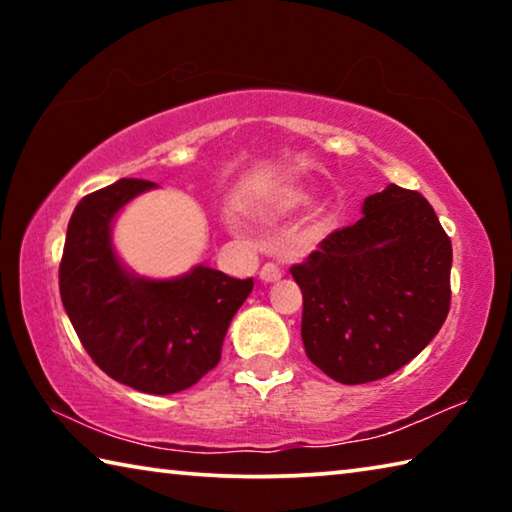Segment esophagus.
<instances>
[{
  "instance_id": "34e87169",
  "label": "esophagus",
  "mask_w": 512,
  "mask_h": 512,
  "mask_svg": "<svg viewBox=\"0 0 512 512\" xmlns=\"http://www.w3.org/2000/svg\"><path fill=\"white\" fill-rule=\"evenodd\" d=\"M282 277V271H280V266L277 264H273V262H268V264H264L262 266V271H259V280L262 282H266V284H271V282H277Z\"/></svg>"
}]
</instances>
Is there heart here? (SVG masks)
Masks as SVG:
<instances>
[{
	"label": "heart",
	"mask_w": 512,
	"mask_h": 512,
	"mask_svg": "<svg viewBox=\"0 0 512 512\" xmlns=\"http://www.w3.org/2000/svg\"><path fill=\"white\" fill-rule=\"evenodd\" d=\"M307 198L309 196L305 192H300V189L287 187L273 196L271 210L277 214L293 212V210H298V207L305 205ZM325 228H327V214H325V210H316L314 216H311V235H320Z\"/></svg>",
	"instance_id": "heart-1"
}]
</instances>
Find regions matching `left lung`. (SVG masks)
<instances>
[{"mask_svg": "<svg viewBox=\"0 0 512 512\" xmlns=\"http://www.w3.org/2000/svg\"><path fill=\"white\" fill-rule=\"evenodd\" d=\"M452 241L427 198L397 185L363 201L302 264V343L341 384H368L427 348L449 314Z\"/></svg>", "mask_w": 512, "mask_h": 512, "instance_id": "8db88e82", "label": "left lung"}]
</instances>
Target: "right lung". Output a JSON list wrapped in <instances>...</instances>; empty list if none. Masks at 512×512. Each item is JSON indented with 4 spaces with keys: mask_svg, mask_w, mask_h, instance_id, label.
<instances>
[{
    "mask_svg": "<svg viewBox=\"0 0 512 512\" xmlns=\"http://www.w3.org/2000/svg\"><path fill=\"white\" fill-rule=\"evenodd\" d=\"M155 183L121 178L81 198L67 225L60 298L92 361L119 384L151 395L194 386L221 359L232 316L253 291L207 266L146 280L128 273L110 244L117 212Z\"/></svg>",
    "mask_w": 512,
    "mask_h": 512,
    "instance_id": "add662e5",
    "label": "right lung"
}]
</instances>
